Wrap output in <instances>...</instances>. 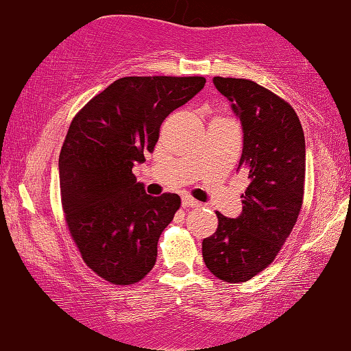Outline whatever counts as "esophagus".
<instances>
[{"instance_id":"obj_1","label":"esophagus","mask_w":351,"mask_h":351,"mask_svg":"<svg viewBox=\"0 0 351 351\" xmlns=\"http://www.w3.org/2000/svg\"><path fill=\"white\" fill-rule=\"evenodd\" d=\"M199 203L197 202V199H193L191 197H186L182 198V208L187 209V208H198Z\"/></svg>"}]
</instances>
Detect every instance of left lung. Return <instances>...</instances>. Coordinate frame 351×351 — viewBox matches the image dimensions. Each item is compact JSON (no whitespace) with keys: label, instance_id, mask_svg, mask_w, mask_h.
<instances>
[{"label":"left lung","instance_id":"1","mask_svg":"<svg viewBox=\"0 0 351 351\" xmlns=\"http://www.w3.org/2000/svg\"><path fill=\"white\" fill-rule=\"evenodd\" d=\"M214 86L241 120L239 170L250 184L236 219L217 213L219 226L203 241L204 264L226 282H243L276 258L303 203L306 147L292 106L250 80L215 76Z\"/></svg>","mask_w":351,"mask_h":351}]
</instances>
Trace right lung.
<instances>
[{
    "label": "right lung",
    "mask_w": 351,
    "mask_h": 351,
    "mask_svg": "<svg viewBox=\"0 0 351 351\" xmlns=\"http://www.w3.org/2000/svg\"><path fill=\"white\" fill-rule=\"evenodd\" d=\"M204 84L202 76L120 77L71 121L59 156L65 220L84 263L112 285H134L156 264L181 198L148 195L132 169L154 149L162 121Z\"/></svg>",
    "instance_id": "right-lung-1"
}]
</instances>
